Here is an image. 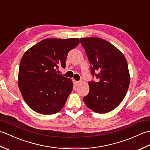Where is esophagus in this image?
<instances>
[{
  "label": "esophagus",
  "instance_id": "34e87169",
  "mask_svg": "<svg viewBox=\"0 0 150 150\" xmlns=\"http://www.w3.org/2000/svg\"><path fill=\"white\" fill-rule=\"evenodd\" d=\"M81 81H75V84L77 86V85H79V84H80V83H81Z\"/></svg>",
  "mask_w": 150,
  "mask_h": 150
}]
</instances>
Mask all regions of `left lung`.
<instances>
[{
    "mask_svg": "<svg viewBox=\"0 0 150 150\" xmlns=\"http://www.w3.org/2000/svg\"><path fill=\"white\" fill-rule=\"evenodd\" d=\"M81 43L90 61L91 75L99 80L88 82L90 91L83 98L84 103L96 113L110 112L119 106L128 90L126 59L116 47L103 39L81 38Z\"/></svg>",
    "mask_w": 150,
    "mask_h": 150,
    "instance_id": "obj_1",
    "label": "left lung"
}]
</instances>
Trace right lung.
<instances>
[{"label":"right lung","mask_w":150,"mask_h":150,"mask_svg":"<svg viewBox=\"0 0 150 150\" xmlns=\"http://www.w3.org/2000/svg\"><path fill=\"white\" fill-rule=\"evenodd\" d=\"M79 42L78 38L46 39L25 52L19 66L18 84L31 109L43 115L62 110L73 84L71 79L57 74V69L66 68L68 52Z\"/></svg>","instance_id":"obj_1"}]
</instances>
